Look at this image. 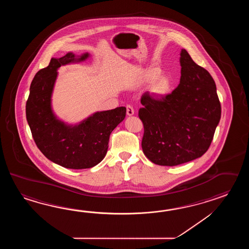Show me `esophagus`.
I'll return each mask as SVG.
<instances>
[{
  "instance_id": "34e87169",
  "label": "esophagus",
  "mask_w": 249,
  "mask_h": 249,
  "mask_svg": "<svg viewBox=\"0 0 249 249\" xmlns=\"http://www.w3.org/2000/svg\"><path fill=\"white\" fill-rule=\"evenodd\" d=\"M126 114L127 116H129V117H131V116H132V115L134 114V109H133V107H132V106H131V105H127Z\"/></svg>"
}]
</instances>
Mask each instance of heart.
Segmentation results:
<instances>
[{"label": "heart", "instance_id": "heart-1", "mask_svg": "<svg viewBox=\"0 0 249 249\" xmlns=\"http://www.w3.org/2000/svg\"><path fill=\"white\" fill-rule=\"evenodd\" d=\"M161 71L156 68L146 69L142 74L143 83L151 84L148 90L155 98H163L169 93L172 88L171 80L166 76H160Z\"/></svg>", "mask_w": 249, "mask_h": 249}]
</instances>
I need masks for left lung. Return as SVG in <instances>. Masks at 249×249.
I'll return each instance as SVG.
<instances>
[{"label": "left lung", "instance_id": "left-lung-1", "mask_svg": "<svg viewBox=\"0 0 249 249\" xmlns=\"http://www.w3.org/2000/svg\"><path fill=\"white\" fill-rule=\"evenodd\" d=\"M180 55L181 75L177 88L161 99L145 92L141 100L143 153L159 165L175 166L202 157L221 118L211 74L196 65L185 49Z\"/></svg>", "mask_w": 249, "mask_h": 249}]
</instances>
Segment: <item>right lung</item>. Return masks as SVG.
<instances>
[{
    "mask_svg": "<svg viewBox=\"0 0 249 249\" xmlns=\"http://www.w3.org/2000/svg\"><path fill=\"white\" fill-rule=\"evenodd\" d=\"M90 54L67 53L53 58L47 68L35 75L26 106L28 125L38 148L49 160L70 169L95 166L105 158L112 131L125 117L126 108L98 111L76 124L58 119L52 107V95L58 69L64 65L85 61Z\"/></svg>",
    "mask_w": 249,
    "mask_h": 249,
    "instance_id": "1",
    "label": "right lung"
}]
</instances>
